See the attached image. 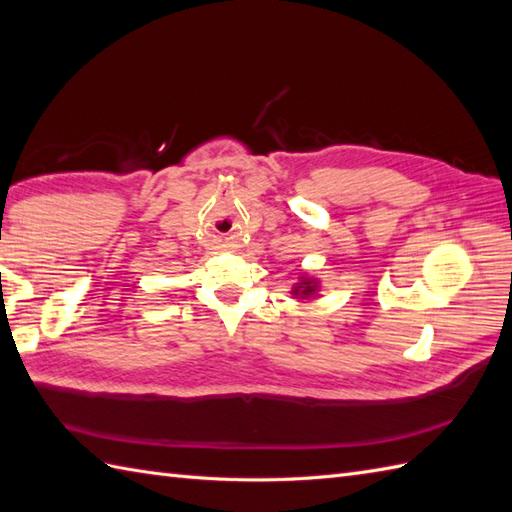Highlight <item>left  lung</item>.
I'll return each instance as SVG.
<instances>
[{
  "label": "left lung",
  "mask_w": 512,
  "mask_h": 512,
  "mask_svg": "<svg viewBox=\"0 0 512 512\" xmlns=\"http://www.w3.org/2000/svg\"><path fill=\"white\" fill-rule=\"evenodd\" d=\"M315 291V282L313 280H302L297 286H295V293H302V295H308Z\"/></svg>",
  "instance_id": "8db88e82"
}]
</instances>
